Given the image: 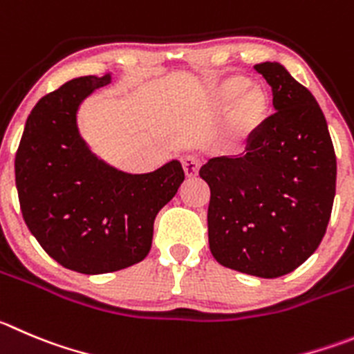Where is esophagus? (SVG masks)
<instances>
[{
	"label": "esophagus",
	"mask_w": 354,
	"mask_h": 354,
	"mask_svg": "<svg viewBox=\"0 0 354 354\" xmlns=\"http://www.w3.org/2000/svg\"><path fill=\"white\" fill-rule=\"evenodd\" d=\"M181 164H183V171L187 174V178H196L199 174V167L201 162L197 157H192V155H188V157L181 158Z\"/></svg>",
	"instance_id": "34e87169"
}]
</instances>
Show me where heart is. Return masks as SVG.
Masks as SVG:
<instances>
[{
  "label": "heart",
  "mask_w": 354,
  "mask_h": 354,
  "mask_svg": "<svg viewBox=\"0 0 354 354\" xmlns=\"http://www.w3.org/2000/svg\"><path fill=\"white\" fill-rule=\"evenodd\" d=\"M213 99L218 110H229L227 134L236 147L250 143L269 118V92L241 75L223 78L214 87Z\"/></svg>",
  "instance_id": "b5f03b06"
}]
</instances>
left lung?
<instances>
[{"label": "left lung", "mask_w": 354, "mask_h": 354, "mask_svg": "<svg viewBox=\"0 0 354 354\" xmlns=\"http://www.w3.org/2000/svg\"><path fill=\"white\" fill-rule=\"evenodd\" d=\"M253 68L272 88L276 113L243 157H214L199 174L211 190L209 250L223 267L285 276L322 243L335 197L337 160L315 95L279 62Z\"/></svg>", "instance_id": "left-lung-1"}]
</instances>
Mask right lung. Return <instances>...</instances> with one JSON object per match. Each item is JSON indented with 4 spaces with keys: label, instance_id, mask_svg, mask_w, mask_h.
<instances>
[{
    "label": "right lung",
    "instance_id": "1",
    "mask_svg": "<svg viewBox=\"0 0 354 354\" xmlns=\"http://www.w3.org/2000/svg\"><path fill=\"white\" fill-rule=\"evenodd\" d=\"M111 75L66 82L36 102L15 155L22 216L41 248L62 267L106 274L141 262L153 222L183 183L180 160L153 173L129 174L92 153L77 113Z\"/></svg>",
    "mask_w": 354,
    "mask_h": 354
}]
</instances>
